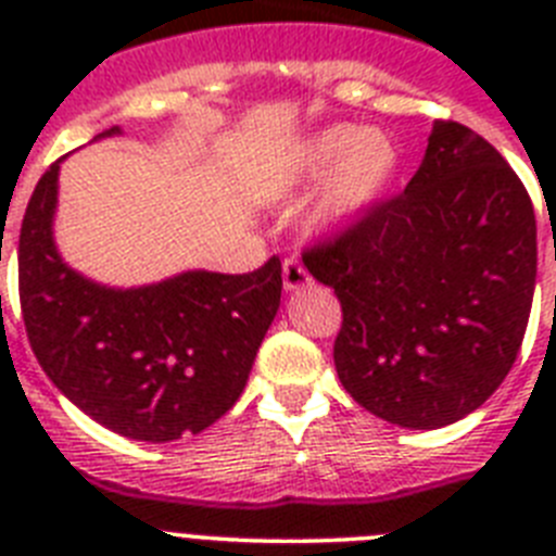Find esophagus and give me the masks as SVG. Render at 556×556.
Segmentation results:
<instances>
[{
  "label": "esophagus",
  "instance_id": "obj_1",
  "mask_svg": "<svg viewBox=\"0 0 556 556\" xmlns=\"http://www.w3.org/2000/svg\"><path fill=\"white\" fill-rule=\"evenodd\" d=\"M312 287V275L303 267L298 258H287L283 262V289L287 292H301V289Z\"/></svg>",
  "mask_w": 556,
  "mask_h": 556
}]
</instances>
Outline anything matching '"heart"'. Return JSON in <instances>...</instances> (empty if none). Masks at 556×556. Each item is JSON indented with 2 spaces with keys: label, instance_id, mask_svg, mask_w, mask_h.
Here are the masks:
<instances>
[{
  "label": "heart",
  "instance_id": "1",
  "mask_svg": "<svg viewBox=\"0 0 556 556\" xmlns=\"http://www.w3.org/2000/svg\"><path fill=\"white\" fill-rule=\"evenodd\" d=\"M397 166L401 147L387 130L331 125L294 147L289 186L312 184L326 175L317 200V225L323 230H345L376 208Z\"/></svg>",
  "mask_w": 556,
  "mask_h": 556
}]
</instances>
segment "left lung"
<instances>
[{"mask_svg": "<svg viewBox=\"0 0 556 556\" xmlns=\"http://www.w3.org/2000/svg\"><path fill=\"white\" fill-rule=\"evenodd\" d=\"M303 264L342 303L333 365L353 401L387 424L443 429L518 358L538 275L532 200L490 141L434 122L406 189Z\"/></svg>", "mask_w": 556, "mask_h": 556, "instance_id": "8db88e82", "label": "left lung"}]
</instances>
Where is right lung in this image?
I'll list each match as a JSON object with an SVG mask.
<instances>
[{
    "label": "right lung",
    "instance_id": "obj_1",
    "mask_svg": "<svg viewBox=\"0 0 556 556\" xmlns=\"http://www.w3.org/2000/svg\"><path fill=\"white\" fill-rule=\"evenodd\" d=\"M58 172L61 161L41 175L18 236V298L38 365L116 434L144 443L200 434L248 384L281 306V262L273 255L248 275L186 269L130 289L91 281L58 253Z\"/></svg>",
    "mask_w": 556,
    "mask_h": 556
}]
</instances>
